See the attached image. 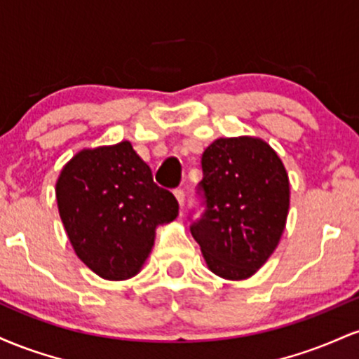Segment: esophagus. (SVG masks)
I'll return each mask as SVG.
<instances>
[{
	"label": "esophagus",
	"mask_w": 359,
	"mask_h": 359,
	"mask_svg": "<svg viewBox=\"0 0 359 359\" xmlns=\"http://www.w3.org/2000/svg\"><path fill=\"white\" fill-rule=\"evenodd\" d=\"M174 194H175V197H177V203H179L180 209H182V208H184V204H185V194H184V189H175Z\"/></svg>",
	"instance_id": "1"
}]
</instances>
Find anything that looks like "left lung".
Wrapping results in <instances>:
<instances>
[{"instance_id":"1","label":"left lung","mask_w":359,"mask_h":359,"mask_svg":"<svg viewBox=\"0 0 359 359\" xmlns=\"http://www.w3.org/2000/svg\"><path fill=\"white\" fill-rule=\"evenodd\" d=\"M205 211L191 226L208 269L226 280L255 275L278 246L290 205L285 165L265 140L217 138L203 154Z\"/></svg>"}]
</instances>
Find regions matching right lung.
<instances>
[{"label": "right lung", "instance_id": "1", "mask_svg": "<svg viewBox=\"0 0 359 359\" xmlns=\"http://www.w3.org/2000/svg\"><path fill=\"white\" fill-rule=\"evenodd\" d=\"M55 197L74 251L104 280L135 277L156 228L179 216L174 194L154 182L130 142L77 151L60 170Z\"/></svg>", "mask_w": 359, "mask_h": 359}]
</instances>
